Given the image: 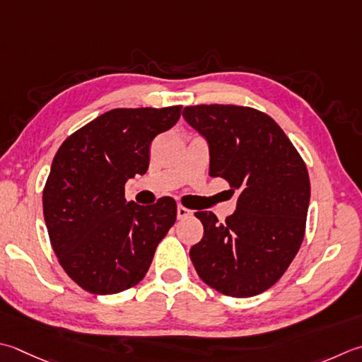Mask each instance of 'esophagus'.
Segmentation results:
<instances>
[{"label":"esophagus","instance_id":"1","mask_svg":"<svg viewBox=\"0 0 362 362\" xmlns=\"http://www.w3.org/2000/svg\"><path fill=\"white\" fill-rule=\"evenodd\" d=\"M191 215H193V211H191L187 207H183V205H179V207H177V218H179V219H185Z\"/></svg>","mask_w":362,"mask_h":362}]
</instances>
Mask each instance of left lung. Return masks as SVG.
<instances>
[{
    "label": "left lung",
    "instance_id": "1",
    "mask_svg": "<svg viewBox=\"0 0 362 362\" xmlns=\"http://www.w3.org/2000/svg\"><path fill=\"white\" fill-rule=\"evenodd\" d=\"M183 117L207 139L211 177L238 191L237 210L219 223L196 211L204 237L189 250L199 278L235 298L274 286L304 238L310 199L308 168L274 120L247 106L196 105Z\"/></svg>",
    "mask_w": 362,
    "mask_h": 362
}]
</instances>
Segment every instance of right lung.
<instances>
[{"mask_svg": "<svg viewBox=\"0 0 362 362\" xmlns=\"http://www.w3.org/2000/svg\"><path fill=\"white\" fill-rule=\"evenodd\" d=\"M182 106L116 108L70 134L56 152L44 188L49 242L70 279L95 295L136 286L177 218L173 197L127 202L125 182L146 174L157 134L177 124Z\"/></svg>", "mask_w": 362, "mask_h": 362, "instance_id": "right-lung-1", "label": "right lung"}]
</instances>
